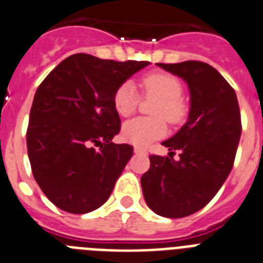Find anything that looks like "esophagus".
I'll use <instances>...</instances> for the list:
<instances>
[{"mask_svg":"<svg viewBox=\"0 0 263 263\" xmlns=\"http://www.w3.org/2000/svg\"><path fill=\"white\" fill-rule=\"evenodd\" d=\"M134 153H137V155H146V152H145L144 149L138 147V146L134 147Z\"/></svg>","mask_w":263,"mask_h":263,"instance_id":"34e87169","label":"esophagus"}]
</instances>
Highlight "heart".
<instances>
[{
    "instance_id": "heart-1",
    "label": "heart",
    "mask_w": 263,
    "mask_h": 263,
    "mask_svg": "<svg viewBox=\"0 0 263 263\" xmlns=\"http://www.w3.org/2000/svg\"><path fill=\"white\" fill-rule=\"evenodd\" d=\"M141 86L147 97L158 98L153 114L156 118H134L123 125L125 140L137 146H146L166 133V121L171 123L181 122L186 116L188 107L183 98V84L173 75L164 72L149 73L142 78ZM114 108L121 117H129L136 111L140 103V94L132 82L119 86L112 98Z\"/></svg>"
}]
</instances>
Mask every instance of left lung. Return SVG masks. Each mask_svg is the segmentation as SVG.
<instances>
[{"label":"left lung","instance_id":"1","mask_svg":"<svg viewBox=\"0 0 263 263\" xmlns=\"http://www.w3.org/2000/svg\"><path fill=\"white\" fill-rule=\"evenodd\" d=\"M157 66L183 78L191 91L190 118L162 145L169 156L152 155L141 177L146 204L164 218H184L201 210L230 175L242 133L234 88L212 66L188 62ZM175 150L180 158L173 160Z\"/></svg>","mask_w":263,"mask_h":263}]
</instances>
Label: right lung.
I'll return each instance as SVG.
<instances>
[{
    "instance_id": "add662e5",
    "label": "right lung",
    "mask_w": 263,
    "mask_h": 263,
    "mask_svg": "<svg viewBox=\"0 0 263 263\" xmlns=\"http://www.w3.org/2000/svg\"><path fill=\"white\" fill-rule=\"evenodd\" d=\"M147 64L75 53L36 90L27 130L28 157L36 183L63 211L87 214L111 195L133 156L132 145L111 142L121 130L112 98Z\"/></svg>"
}]
</instances>
